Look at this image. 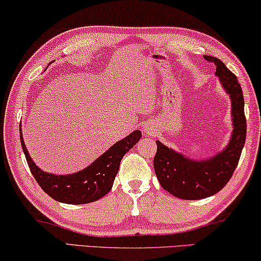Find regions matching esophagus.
Segmentation results:
<instances>
[{"mask_svg": "<svg viewBox=\"0 0 261 261\" xmlns=\"http://www.w3.org/2000/svg\"><path fill=\"white\" fill-rule=\"evenodd\" d=\"M143 130H144L145 134L149 135V136L155 135V132H156L155 127H153L151 124H144V125H143Z\"/></svg>", "mask_w": 261, "mask_h": 261, "instance_id": "34e87169", "label": "esophagus"}]
</instances>
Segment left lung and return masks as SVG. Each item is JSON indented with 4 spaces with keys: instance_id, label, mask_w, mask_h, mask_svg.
<instances>
[{
    "instance_id": "8db88e82",
    "label": "left lung",
    "mask_w": 261,
    "mask_h": 261,
    "mask_svg": "<svg viewBox=\"0 0 261 261\" xmlns=\"http://www.w3.org/2000/svg\"><path fill=\"white\" fill-rule=\"evenodd\" d=\"M203 58L215 65V74L232 100L233 132L221 152L203 161L190 160L156 141L153 168L157 178L167 192L183 200H200L220 192L232 177L246 141L245 100L236 74L218 58Z\"/></svg>"
}]
</instances>
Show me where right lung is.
Returning a JSON list of instances; mask_svg holds the SVG:
<instances>
[{"label":"right lung","mask_w":261,"mask_h":261,"mask_svg":"<svg viewBox=\"0 0 261 261\" xmlns=\"http://www.w3.org/2000/svg\"><path fill=\"white\" fill-rule=\"evenodd\" d=\"M141 137L142 132L136 130L127 137L113 144L84 170L71 175H54L41 170L34 163L29 156L28 150L25 149L20 129L22 150L32 175L47 195L59 202L68 204L90 203L105 196L112 188L123 156Z\"/></svg>","instance_id":"obj_1"}]
</instances>
